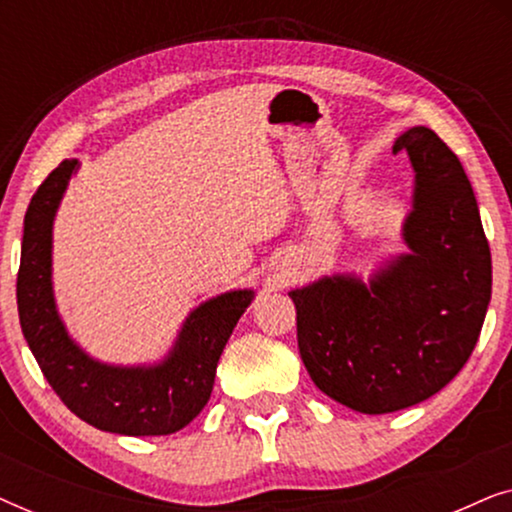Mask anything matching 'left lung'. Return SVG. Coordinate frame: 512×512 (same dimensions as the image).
I'll list each match as a JSON object with an SVG mask.
<instances>
[{"label": "left lung", "mask_w": 512, "mask_h": 512, "mask_svg": "<svg viewBox=\"0 0 512 512\" xmlns=\"http://www.w3.org/2000/svg\"><path fill=\"white\" fill-rule=\"evenodd\" d=\"M398 151L415 170L403 221L410 254L389 258L368 284L333 275L289 291L312 382L363 415L410 408L454 380L492 298V254L459 158L424 125L403 132Z\"/></svg>", "instance_id": "1"}]
</instances>
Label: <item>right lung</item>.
I'll list each match as a JSON object with an SVG mask.
<instances>
[{"label":"right lung","mask_w":512,"mask_h":512,"mask_svg":"<svg viewBox=\"0 0 512 512\" xmlns=\"http://www.w3.org/2000/svg\"><path fill=\"white\" fill-rule=\"evenodd\" d=\"M79 160H62L32 195L18 270L20 328L41 373L76 417L121 436H170L191 424L212 396L216 363L251 289L209 298L188 314L174 345L153 366H111L72 340L53 296V219Z\"/></svg>","instance_id":"right-lung-1"}]
</instances>
